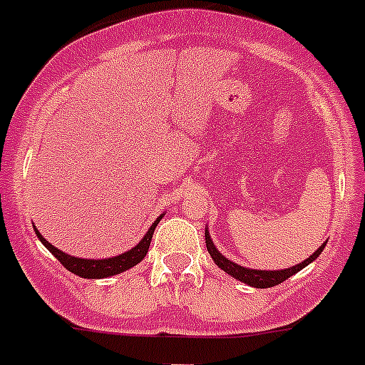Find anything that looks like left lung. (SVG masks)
<instances>
[{"instance_id": "left-lung-1", "label": "left lung", "mask_w": 365, "mask_h": 365, "mask_svg": "<svg viewBox=\"0 0 365 365\" xmlns=\"http://www.w3.org/2000/svg\"><path fill=\"white\" fill-rule=\"evenodd\" d=\"M205 242H207V250H208V253H210L212 260H214L215 264L222 269V271L228 272L230 277L235 278V280H240L242 284L251 285V287H257V289L274 287V285L285 282L287 278H291L292 274H296L298 271H302L303 267H307L309 264H312V262L319 257L321 251L324 250V246H327V242H323L319 247H317L316 253L310 255V257L307 258V260H303L302 264L292 265V267H289V269H282V271H257V269L242 267V265L235 264V262H232V260H228L226 257H222V255L219 253L217 247L214 246V242H212L208 230H205Z\"/></svg>"}]
</instances>
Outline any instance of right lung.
I'll return each mask as SVG.
<instances>
[{
	"label": "right lung",
	"instance_id": "1",
	"mask_svg": "<svg viewBox=\"0 0 365 365\" xmlns=\"http://www.w3.org/2000/svg\"><path fill=\"white\" fill-rule=\"evenodd\" d=\"M164 217V214L160 217H157V221L150 226V230L146 232V235L140 239V242L137 246H133L132 250H128L126 253L118 255V257H110V258H101V260H93V258H78V257H71V255L63 253L60 251L58 247H55L53 244H49L44 237L41 235L37 228L35 233H37L38 240L51 251V255H55L56 260L67 269V271L74 272L78 277L81 278H91V280H96V278H108V277H114V274H119V272L126 271V269L133 267V265L139 264L144 257H146L148 250H150V244H151V237H153L155 228L157 225L160 222V219Z\"/></svg>",
	"mask_w": 365,
	"mask_h": 365
}]
</instances>
